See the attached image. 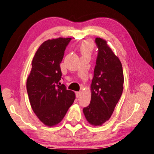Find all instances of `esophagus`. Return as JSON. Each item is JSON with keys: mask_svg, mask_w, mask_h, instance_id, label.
<instances>
[{"mask_svg": "<svg viewBox=\"0 0 154 154\" xmlns=\"http://www.w3.org/2000/svg\"><path fill=\"white\" fill-rule=\"evenodd\" d=\"M81 94H82V92H76V97H77V98H79V97L81 96Z\"/></svg>", "mask_w": 154, "mask_h": 154, "instance_id": "obj_1", "label": "esophagus"}]
</instances>
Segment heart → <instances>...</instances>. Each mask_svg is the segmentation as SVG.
<instances>
[{"instance_id":"b5f03b06","label":"heart","mask_w":154,"mask_h":154,"mask_svg":"<svg viewBox=\"0 0 154 154\" xmlns=\"http://www.w3.org/2000/svg\"><path fill=\"white\" fill-rule=\"evenodd\" d=\"M94 45L91 40H85L79 46V50L82 54H90L93 50Z\"/></svg>"}]
</instances>
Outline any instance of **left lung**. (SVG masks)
I'll list each match as a JSON object with an SVG mask.
<instances>
[{
	"instance_id": "8db88e82",
	"label": "left lung",
	"mask_w": 154,
	"mask_h": 154,
	"mask_svg": "<svg viewBox=\"0 0 154 154\" xmlns=\"http://www.w3.org/2000/svg\"><path fill=\"white\" fill-rule=\"evenodd\" d=\"M98 47L91 86V101L83 109L86 120L101 126L110 118L123 90V71L121 61L101 38L95 39Z\"/></svg>"
}]
</instances>
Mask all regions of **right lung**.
Returning <instances> with one entry per match:
<instances>
[{
    "instance_id": "obj_1",
    "label": "right lung",
    "mask_w": 154,
    "mask_h": 154,
    "mask_svg": "<svg viewBox=\"0 0 154 154\" xmlns=\"http://www.w3.org/2000/svg\"><path fill=\"white\" fill-rule=\"evenodd\" d=\"M70 40V38H58L44 42L34 55L26 80L31 108L46 126L60 123L75 99V92L60 82V63Z\"/></svg>"
}]
</instances>
